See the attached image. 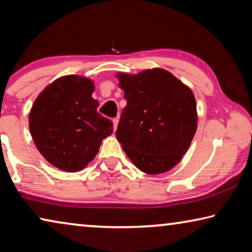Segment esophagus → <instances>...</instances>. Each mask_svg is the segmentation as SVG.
<instances>
[{"instance_id":"obj_1","label":"esophagus","mask_w":252,"mask_h":252,"mask_svg":"<svg viewBox=\"0 0 252 252\" xmlns=\"http://www.w3.org/2000/svg\"><path fill=\"white\" fill-rule=\"evenodd\" d=\"M112 122H113V126H114V130L117 129V126H118V123H119V117H117V118H113V120H112Z\"/></svg>"}]
</instances>
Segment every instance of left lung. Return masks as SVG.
I'll list each match as a JSON object with an SVG mask.
<instances>
[{
  "instance_id": "obj_1",
  "label": "left lung",
  "mask_w": 252,
  "mask_h": 252,
  "mask_svg": "<svg viewBox=\"0 0 252 252\" xmlns=\"http://www.w3.org/2000/svg\"><path fill=\"white\" fill-rule=\"evenodd\" d=\"M126 106L117 139L132 162L149 174L173 168L187 152L197 130L193 93L170 72L146 70L119 74Z\"/></svg>"
}]
</instances>
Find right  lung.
Returning <instances> with one entry per match:
<instances>
[{
    "label": "right lung",
    "instance_id": "1",
    "mask_svg": "<svg viewBox=\"0 0 252 252\" xmlns=\"http://www.w3.org/2000/svg\"><path fill=\"white\" fill-rule=\"evenodd\" d=\"M92 81L66 75L37 96L29 117L37 150L51 164L69 172L82 170L99 151L113 123L97 112Z\"/></svg>",
    "mask_w": 252,
    "mask_h": 252
}]
</instances>
